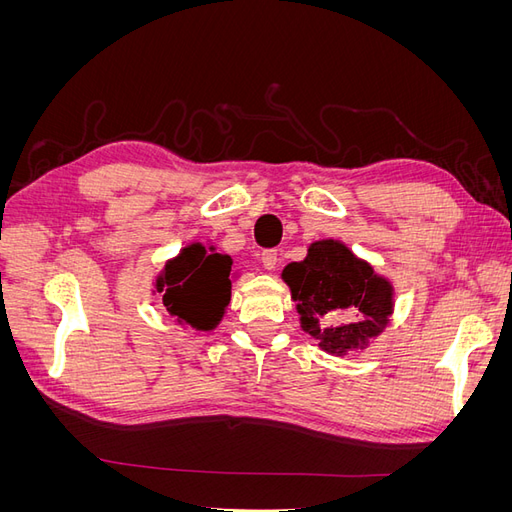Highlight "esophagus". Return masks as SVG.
<instances>
[{"instance_id":"34e87169","label":"esophagus","mask_w":512,"mask_h":512,"mask_svg":"<svg viewBox=\"0 0 512 512\" xmlns=\"http://www.w3.org/2000/svg\"><path fill=\"white\" fill-rule=\"evenodd\" d=\"M260 260H262V265H265V269L273 271L277 267V262H280V254H277V250H265L262 252Z\"/></svg>"}]
</instances>
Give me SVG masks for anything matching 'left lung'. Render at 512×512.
Masks as SVG:
<instances>
[{
  "instance_id": "1",
  "label": "left lung",
  "mask_w": 512,
  "mask_h": 512,
  "mask_svg": "<svg viewBox=\"0 0 512 512\" xmlns=\"http://www.w3.org/2000/svg\"><path fill=\"white\" fill-rule=\"evenodd\" d=\"M282 275L299 303L303 331L331 354L363 348L389 322L391 284L354 258L344 243H312L307 258L292 262Z\"/></svg>"
}]
</instances>
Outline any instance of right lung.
Masks as SVG:
<instances>
[{
	"instance_id": "1",
	"label": "right lung",
	"mask_w": 512,
	"mask_h": 512,
	"mask_svg": "<svg viewBox=\"0 0 512 512\" xmlns=\"http://www.w3.org/2000/svg\"><path fill=\"white\" fill-rule=\"evenodd\" d=\"M230 258L188 245L170 260L158 277V292L166 309L198 331H211L230 303Z\"/></svg>"
}]
</instances>
